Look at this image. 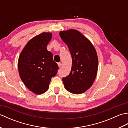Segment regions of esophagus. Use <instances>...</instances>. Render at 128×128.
<instances>
[{
  "instance_id": "34e87169",
  "label": "esophagus",
  "mask_w": 128,
  "mask_h": 128,
  "mask_svg": "<svg viewBox=\"0 0 128 128\" xmlns=\"http://www.w3.org/2000/svg\"><path fill=\"white\" fill-rule=\"evenodd\" d=\"M58 66L60 68L61 66H62V64H61V63L60 62H58Z\"/></svg>"
}]
</instances>
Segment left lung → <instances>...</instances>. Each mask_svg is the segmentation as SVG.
Listing matches in <instances>:
<instances>
[{
    "label": "left lung",
    "mask_w": 128,
    "mask_h": 128,
    "mask_svg": "<svg viewBox=\"0 0 128 128\" xmlns=\"http://www.w3.org/2000/svg\"><path fill=\"white\" fill-rule=\"evenodd\" d=\"M59 35L72 58L71 72L62 78L65 88L74 94L84 93L96 77L98 65L96 51L91 42L76 30L61 31Z\"/></svg>",
    "instance_id": "8db88e82"
}]
</instances>
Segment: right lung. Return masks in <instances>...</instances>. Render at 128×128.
<instances>
[{
  "mask_svg": "<svg viewBox=\"0 0 128 128\" xmlns=\"http://www.w3.org/2000/svg\"><path fill=\"white\" fill-rule=\"evenodd\" d=\"M52 34L43 32L30 40L19 56L18 70L21 80L28 89L40 94L48 90L51 78L59 67L53 54L47 50Z\"/></svg>",
  "mask_w": 128,
  "mask_h": 128,
  "instance_id": "obj_1",
  "label": "right lung"
}]
</instances>
